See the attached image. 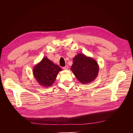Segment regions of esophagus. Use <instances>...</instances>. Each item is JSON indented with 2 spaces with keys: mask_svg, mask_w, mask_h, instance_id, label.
Wrapping results in <instances>:
<instances>
[{
  "mask_svg": "<svg viewBox=\"0 0 133 133\" xmlns=\"http://www.w3.org/2000/svg\"><path fill=\"white\" fill-rule=\"evenodd\" d=\"M68 66H67V65L63 67V69H64V70H67V69H68Z\"/></svg>",
  "mask_w": 133,
  "mask_h": 133,
  "instance_id": "34e87169",
  "label": "esophagus"
}]
</instances>
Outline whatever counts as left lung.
<instances>
[{
	"mask_svg": "<svg viewBox=\"0 0 133 133\" xmlns=\"http://www.w3.org/2000/svg\"><path fill=\"white\" fill-rule=\"evenodd\" d=\"M73 62L71 70L81 83H91L97 77L99 66L92 57L79 53L73 58Z\"/></svg>",
	"mask_w": 133,
	"mask_h": 133,
	"instance_id": "1",
	"label": "left lung"
}]
</instances>
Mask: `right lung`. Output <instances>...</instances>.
<instances>
[{"label": "right lung", "instance_id": "obj_1", "mask_svg": "<svg viewBox=\"0 0 133 133\" xmlns=\"http://www.w3.org/2000/svg\"><path fill=\"white\" fill-rule=\"evenodd\" d=\"M62 70L59 66L53 63L47 57H44L34 66L32 72L39 85L49 87L53 85L59 71Z\"/></svg>", "mask_w": 133, "mask_h": 133}]
</instances>
